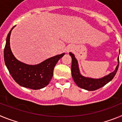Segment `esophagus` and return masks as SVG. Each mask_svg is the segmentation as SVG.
I'll return each instance as SVG.
<instances>
[{"label": "esophagus", "instance_id": "esophagus-1", "mask_svg": "<svg viewBox=\"0 0 122 122\" xmlns=\"http://www.w3.org/2000/svg\"><path fill=\"white\" fill-rule=\"evenodd\" d=\"M66 52H68L70 51V48H67L66 50Z\"/></svg>", "mask_w": 122, "mask_h": 122}]
</instances>
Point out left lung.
<instances>
[{
	"mask_svg": "<svg viewBox=\"0 0 122 122\" xmlns=\"http://www.w3.org/2000/svg\"><path fill=\"white\" fill-rule=\"evenodd\" d=\"M69 54L70 55L72 59L71 75L73 80L79 87L85 89V90H89V91H93L103 87L114 78L118 70V65H119V57L117 59L118 65L116 66V70L107 76H105L104 77L100 79H93L84 77L81 74L79 69L78 63L74 57V55L71 52H70Z\"/></svg>",
	"mask_w": 122,
	"mask_h": 122,
	"instance_id": "obj_1",
	"label": "left lung"
}]
</instances>
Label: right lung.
Returning <instances> with one entry per match:
<instances>
[{"mask_svg": "<svg viewBox=\"0 0 122 122\" xmlns=\"http://www.w3.org/2000/svg\"><path fill=\"white\" fill-rule=\"evenodd\" d=\"M14 27L8 33L4 48V60L6 67L14 80L21 86L33 90L43 89L49 84L57 62L65 53L54 56L34 65L20 62L13 54L10 45L11 32Z\"/></svg>", "mask_w": 122, "mask_h": 122, "instance_id": "right-lung-1", "label": "right lung"}]
</instances>
